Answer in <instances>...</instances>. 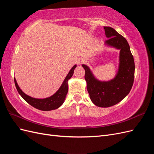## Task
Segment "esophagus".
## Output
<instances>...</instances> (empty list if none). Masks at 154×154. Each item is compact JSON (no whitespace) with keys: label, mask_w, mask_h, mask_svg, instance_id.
<instances>
[{"label":"esophagus","mask_w":154,"mask_h":154,"mask_svg":"<svg viewBox=\"0 0 154 154\" xmlns=\"http://www.w3.org/2000/svg\"><path fill=\"white\" fill-rule=\"evenodd\" d=\"M83 62V60H78V63L79 65H80V64H82Z\"/></svg>","instance_id":"obj_1"}]
</instances>
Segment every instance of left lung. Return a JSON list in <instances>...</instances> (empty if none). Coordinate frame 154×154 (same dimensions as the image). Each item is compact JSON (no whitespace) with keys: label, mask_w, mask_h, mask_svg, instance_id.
Returning <instances> with one entry per match:
<instances>
[{"label":"left lung","mask_w":154,"mask_h":154,"mask_svg":"<svg viewBox=\"0 0 154 154\" xmlns=\"http://www.w3.org/2000/svg\"><path fill=\"white\" fill-rule=\"evenodd\" d=\"M109 39L106 45L120 50L119 69L115 78L107 82L96 79L89 67L83 64L87 91L92 103L100 107H109L118 103L127 96L132 87L135 64L130 46L124 37L110 27H104Z\"/></svg>","instance_id":"left-lung-1"}]
</instances>
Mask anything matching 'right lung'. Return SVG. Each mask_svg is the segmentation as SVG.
I'll use <instances>...</instances> for the list:
<instances>
[{
  "mask_svg": "<svg viewBox=\"0 0 154 154\" xmlns=\"http://www.w3.org/2000/svg\"><path fill=\"white\" fill-rule=\"evenodd\" d=\"M76 67V65L72 67L70 70L69 72L67 75V76L63 80L62 85L60 86L59 89L56 92V93L49 97L44 99H37L32 97L26 94L23 92L18 85L16 79L14 78V81H15V84L17 91L19 93V94L22 97L27 103H28L29 105L32 106L35 108L44 111H49L55 110L61 106L64 102L65 99H66V95L68 92V80L72 77L74 73V70Z\"/></svg>",
  "mask_w": 154,
  "mask_h": 154,
  "instance_id": "right-lung-1",
  "label": "right lung"
}]
</instances>
